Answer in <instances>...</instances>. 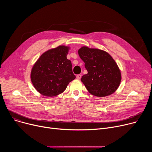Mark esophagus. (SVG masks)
Wrapping results in <instances>:
<instances>
[{
    "mask_svg": "<svg viewBox=\"0 0 152 152\" xmlns=\"http://www.w3.org/2000/svg\"><path fill=\"white\" fill-rule=\"evenodd\" d=\"M81 75H77V76H76V79H80L81 78Z\"/></svg>",
    "mask_w": 152,
    "mask_h": 152,
    "instance_id": "1",
    "label": "esophagus"
}]
</instances>
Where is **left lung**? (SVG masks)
I'll list each match as a JSON object with an SVG mask.
<instances>
[{
  "mask_svg": "<svg viewBox=\"0 0 152 152\" xmlns=\"http://www.w3.org/2000/svg\"><path fill=\"white\" fill-rule=\"evenodd\" d=\"M78 54L85 63L87 74L81 81L90 94L104 97L113 94L121 81V73L117 63L107 52L83 46Z\"/></svg>",
  "mask_w": 152,
  "mask_h": 152,
  "instance_id": "8db88e82",
  "label": "left lung"
}]
</instances>
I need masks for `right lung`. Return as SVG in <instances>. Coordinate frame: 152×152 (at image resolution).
<instances>
[{
	"mask_svg": "<svg viewBox=\"0 0 152 152\" xmlns=\"http://www.w3.org/2000/svg\"><path fill=\"white\" fill-rule=\"evenodd\" d=\"M70 47L59 45L43 53L34 64L31 80L36 90L45 97H55L65 91L76 78L66 56Z\"/></svg>",
	"mask_w": 152,
	"mask_h": 152,
	"instance_id": "obj_1",
	"label": "right lung"
}]
</instances>
